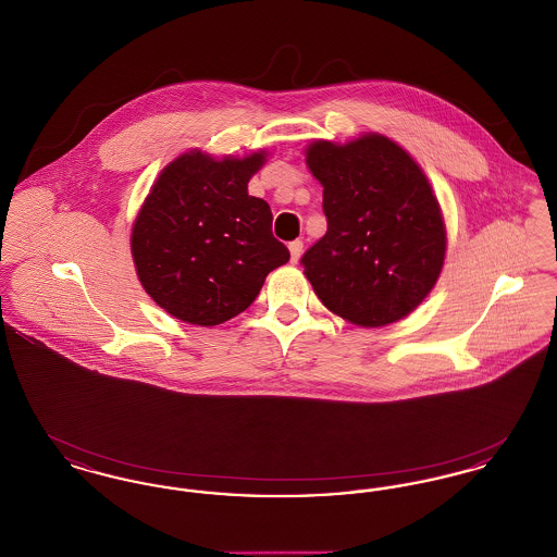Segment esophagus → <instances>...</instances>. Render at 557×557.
Wrapping results in <instances>:
<instances>
[{
    "instance_id": "34e87169",
    "label": "esophagus",
    "mask_w": 557,
    "mask_h": 557,
    "mask_svg": "<svg viewBox=\"0 0 557 557\" xmlns=\"http://www.w3.org/2000/svg\"><path fill=\"white\" fill-rule=\"evenodd\" d=\"M288 248H290L292 263H298V259H300V255H302V242H300V239H294V242L288 244Z\"/></svg>"
}]
</instances>
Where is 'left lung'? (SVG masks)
<instances>
[{"label": "left lung", "mask_w": 557, "mask_h": 557, "mask_svg": "<svg viewBox=\"0 0 557 557\" xmlns=\"http://www.w3.org/2000/svg\"><path fill=\"white\" fill-rule=\"evenodd\" d=\"M307 166L323 186L327 232L300 259L319 300L363 327L407 318L434 288L447 250L436 196L393 139H318Z\"/></svg>", "instance_id": "left-lung-1"}]
</instances>
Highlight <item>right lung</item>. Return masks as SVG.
I'll list each match as a JSON object with an SVG mask.
<instances>
[{"label": "right lung", "mask_w": 557, "mask_h": 557, "mask_svg": "<svg viewBox=\"0 0 557 557\" xmlns=\"http://www.w3.org/2000/svg\"><path fill=\"white\" fill-rule=\"evenodd\" d=\"M265 157L214 160L191 150L162 169L133 223L132 255L144 290L169 315L219 325L246 311L269 271L288 263L269 205L248 196Z\"/></svg>", "instance_id": "1"}]
</instances>
